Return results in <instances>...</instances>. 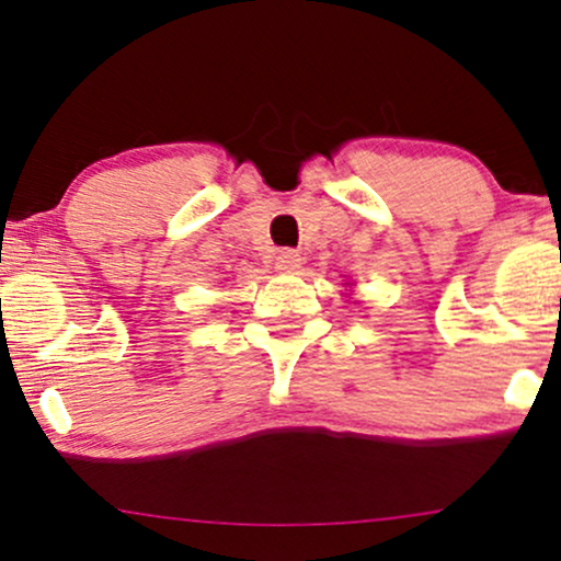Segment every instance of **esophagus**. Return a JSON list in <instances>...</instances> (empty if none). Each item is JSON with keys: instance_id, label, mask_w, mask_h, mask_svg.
<instances>
[{"instance_id": "obj_1", "label": "esophagus", "mask_w": 561, "mask_h": 561, "mask_svg": "<svg viewBox=\"0 0 561 561\" xmlns=\"http://www.w3.org/2000/svg\"><path fill=\"white\" fill-rule=\"evenodd\" d=\"M300 261L302 259L298 250H279V253H276V268H279V272H298Z\"/></svg>"}]
</instances>
